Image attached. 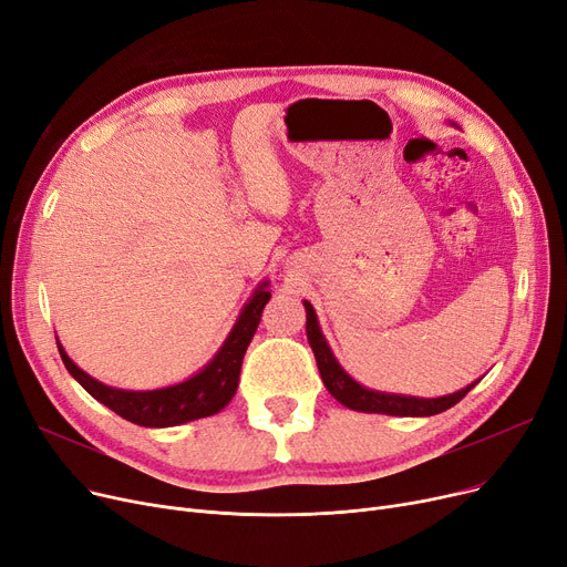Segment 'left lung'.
I'll return each mask as SVG.
<instances>
[{
  "label": "left lung",
  "mask_w": 567,
  "mask_h": 567,
  "mask_svg": "<svg viewBox=\"0 0 567 567\" xmlns=\"http://www.w3.org/2000/svg\"><path fill=\"white\" fill-rule=\"evenodd\" d=\"M305 311H307V339H309V346L316 355L320 379H322V383H326L328 392L350 411L383 413V415H399V417H429V415H439V413L452 409L456 401H462L480 383V381H475L460 392L434 396V399L369 390V388L360 385L355 379H350L346 369L339 364L328 339L322 337V330L318 326V316H316L311 302H307V300H305Z\"/></svg>",
  "instance_id": "8db88e82"
}]
</instances>
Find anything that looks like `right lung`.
Segmentation results:
<instances>
[{
    "instance_id": "obj_1",
    "label": "right lung",
    "mask_w": 567,
    "mask_h": 567,
    "mask_svg": "<svg viewBox=\"0 0 567 567\" xmlns=\"http://www.w3.org/2000/svg\"><path fill=\"white\" fill-rule=\"evenodd\" d=\"M267 288V279L256 286L251 298L241 307L233 330L228 332L217 353H214V358L200 371H196L192 379H186L177 385L158 390H122L103 385L101 381L92 379L90 373L80 369L58 341L62 362L73 379L96 401H101L103 406L115 411L120 417L133 424L164 429L217 415L228 406L237 392L241 360H245L247 348L256 334L260 313L269 298H272V292Z\"/></svg>"
}]
</instances>
